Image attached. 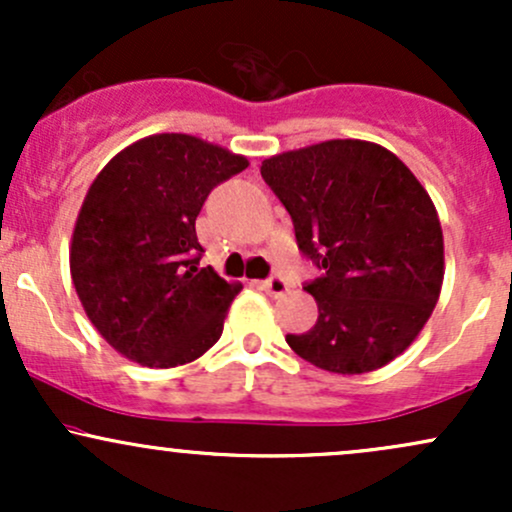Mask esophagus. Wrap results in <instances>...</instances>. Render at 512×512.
Returning a JSON list of instances; mask_svg holds the SVG:
<instances>
[{"label": "esophagus", "instance_id": "obj_1", "mask_svg": "<svg viewBox=\"0 0 512 512\" xmlns=\"http://www.w3.org/2000/svg\"><path fill=\"white\" fill-rule=\"evenodd\" d=\"M262 289L267 291L269 296H274V298H281V296H284L286 291H289V284H286V281L281 279V276H272V279L262 281Z\"/></svg>", "mask_w": 512, "mask_h": 512}]
</instances>
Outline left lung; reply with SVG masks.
Returning a JSON list of instances; mask_svg holds the SVG:
<instances>
[{
    "instance_id": "8db88e82",
    "label": "left lung",
    "mask_w": 512,
    "mask_h": 512,
    "mask_svg": "<svg viewBox=\"0 0 512 512\" xmlns=\"http://www.w3.org/2000/svg\"><path fill=\"white\" fill-rule=\"evenodd\" d=\"M264 182L291 214L298 248L322 269L298 356L330 373L383 368L409 349L443 286V228L416 175L385 146L330 139L269 156Z\"/></svg>"
}]
</instances>
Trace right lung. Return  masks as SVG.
Instances as JSON below:
<instances>
[{
    "mask_svg": "<svg viewBox=\"0 0 512 512\" xmlns=\"http://www.w3.org/2000/svg\"><path fill=\"white\" fill-rule=\"evenodd\" d=\"M248 158L192 134H151L105 163L76 216L69 269L88 320L149 368L195 361L219 342L243 286L199 267L195 221Z\"/></svg>",
    "mask_w": 512,
    "mask_h": 512,
    "instance_id": "obj_1",
    "label": "right lung"
}]
</instances>
